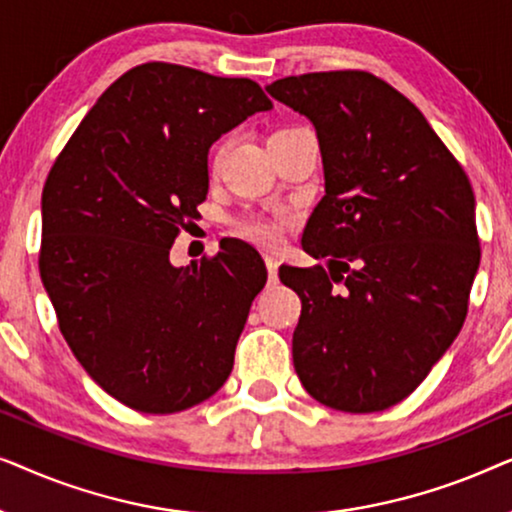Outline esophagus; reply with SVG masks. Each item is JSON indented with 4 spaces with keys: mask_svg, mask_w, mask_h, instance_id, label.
Segmentation results:
<instances>
[{
    "mask_svg": "<svg viewBox=\"0 0 512 512\" xmlns=\"http://www.w3.org/2000/svg\"><path fill=\"white\" fill-rule=\"evenodd\" d=\"M277 258L275 256H270V254H265V268H268V279H270V284H277Z\"/></svg>",
    "mask_w": 512,
    "mask_h": 512,
    "instance_id": "obj_1",
    "label": "esophagus"
}]
</instances>
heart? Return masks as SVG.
<instances>
[{"label": "heart", "instance_id": "heart-1", "mask_svg": "<svg viewBox=\"0 0 512 512\" xmlns=\"http://www.w3.org/2000/svg\"><path fill=\"white\" fill-rule=\"evenodd\" d=\"M223 149H226V146H219V149H216L214 163H219L221 160ZM282 223H284L282 216H279V219H247L240 223V233L247 235L249 240H254L258 244H268V247H272V244L282 240Z\"/></svg>", "mask_w": 512, "mask_h": 512}]
</instances>
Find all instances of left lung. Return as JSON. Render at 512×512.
<instances>
[{
  "instance_id": "8db88e82",
  "label": "left lung",
  "mask_w": 512,
  "mask_h": 512,
  "mask_svg": "<svg viewBox=\"0 0 512 512\" xmlns=\"http://www.w3.org/2000/svg\"><path fill=\"white\" fill-rule=\"evenodd\" d=\"M265 90L310 118L326 181L303 249L328 270L279 268L303 303L293 366L328 408L387 410L464 326L480 265L471 181L422 111L373 74L286 76Z\"/></svg>"
}]
</instances>
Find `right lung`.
I'll return each instance as SVG.
<instances>
[{
  "instance_id": "add662e5",
  "label": "right lung",
  "mask_w": 512,
  "mask_h": 512,
  "mask_svg": "<svg viewBox=\"0 0 512 512\" xmlns=\"http://www.w3.org/2000/svg\"><path fill=\"white\" fill-rule=\"evenodd\" d=\"M272 102L251 79L146 62L104 90L48 172L39 272L86 373L132 410L172 415L223 387L268 272L247 242L174 268L207 198V153Z\"/></svg>"
}]
</instances>
